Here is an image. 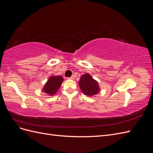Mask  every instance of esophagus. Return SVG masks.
Wrapping results in <instances>:
<instances>
[{
    "label": "esophagus",
    "mask_w": 153,
    "mask_h": 153,
    "mask_svg": "<svg viewBox=\"0 0 153 153\" xmlns=\"http://www.w3.org/2000/svg\"><path fill=\"white\" fill-rule=\"evenodd\" d=\"M74 78H75V76H71V77H68V79H74Z\"/></svg>",
    "instance_id": "esophagus-1"
}]
</instances>
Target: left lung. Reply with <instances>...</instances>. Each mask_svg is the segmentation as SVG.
Masks as SVG:
<instances>
[{
	"instance_id": "left-lung-1",
	"label": "left lung",
	"mask_w": 153,
	"mask_h": 153,
	"mask_svg": "<svg viewBox=\"0 0 153 153\" xmlns=\"http://www.w3.org/2000/svg\"><path fill=\"white\" fill-rule=\"evenodd\" d=\"M79 85L83 93L87 96L97 94L99 91L98 82L93 79L88 74H85L81 77Z\"/></svg>"
}]
</instances>
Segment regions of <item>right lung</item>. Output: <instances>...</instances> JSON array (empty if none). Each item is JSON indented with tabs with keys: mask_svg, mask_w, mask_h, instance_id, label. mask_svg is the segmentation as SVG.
I'll use <instances>...</instances> for the list:
<instances>
[{
	"mask_svg": "<svg viewBox=\"0 0 153 153\" xmlns=\"http://www.w3.org/2000/svg\"><path fill=\"white\" fill-rule=\"evenodd\" d=\"M62 81L63 78L61 76H51L45 83L43 91L49 95L55 94L60 88Z\"/></svg>",
	"mask_w": 153,
	"mask_h": 153,
	"instance_id": "add662e5",
	"label": "right lung"
}]
</instances>
